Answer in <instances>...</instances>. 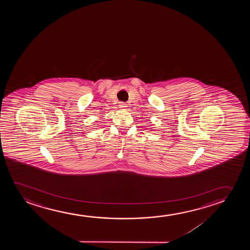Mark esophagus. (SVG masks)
<instances>
[{
	"label": "esophagus",
	"instance_id": "1",
	"mask_svg": "<svg viewBox=\"0 0 250 250\" xmlns=\"http://www.w3.org/2000/svg\"><path fill=\"white\" fill-rule=\"evenodd\" d=\"M119 106H120V108H125L127 106V104L125 103H120Z\"/></svg>",
	"mask_w": 250,
	"mask_h": 250
}]
</instances>
